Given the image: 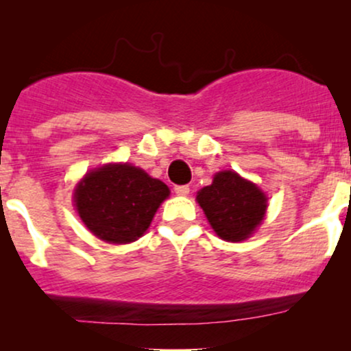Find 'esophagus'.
<instances>
[{"label": "esophagus", "mask_w": 351, "mask_h": 351, "mask_svg": "<svg viewBox=\"0 0 351 351\" xmlns=\"http://www.w3.org/2000/svg\"><path fill=\"white\" fill-rule=\"evenodd\" d=\"M175 193L178 196H188L189 195V186H188V184H178V186H175Z\"/></svg>", "instance_id": "esophagus-1"}]
</instances>
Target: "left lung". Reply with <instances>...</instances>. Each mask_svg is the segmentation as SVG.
Masks as SVG:
<instances>
[{"label": "left lung", "instance_id": "1", "mask_svg": "<svg viewBox=\"0 0 351 351\" xmlns=\"http://www.w3.org/2000/svg\"><path fill=\"white\" fill-rule=\"evenodd\" d=\"M196 201L216 234L231 243L247 239L267 209L264 193L231 170L216 173L213 183L199 189Z\"/></svg>", "mask_w": 351, "mask_h": 351}]
</instances>
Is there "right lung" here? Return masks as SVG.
<instances>
[{"label": "right lung", "mask_w": 351, "mask_h": 351, "mask_svg": "<svg viewBox=\"0 0 351 351\" xmlns=\"http://www.w3.org/2000/svg\"><path fill=\"white\" fill-rule=\"evenodd\" d=\"M168 196L170 188L163 181L128 163L95 168L74 189L82 223L92 234L112 244L134 243L143 236Z\"/></svg>", "instance_id": "add662e5"}]
</instances>
